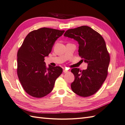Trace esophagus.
Instances as JSON below:
<instances>
[{
	"label": "esophagus",
	"instance_id": "34e87169",
	"mask_svg": "<svg viewBox=\"0 0 125 125\" xmlns=\"http://www.w3.org/2000/svg\"><path fill=\"white\" fill-rule=\"evenodd\" d=\"M63 72L64 73H68V71H67V70H66V69H64L63 70Z\"/></svg>",
	"mask_w": 125,
	"mask_h": 125
}]
</instances>
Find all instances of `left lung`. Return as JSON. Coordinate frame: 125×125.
Segmentation results:
<instances>
[{
	"instance_id": "8db88e82",
	"label": "left lung",
	"mask_w": 125,
	"mask_h": 125,
	"mask_svg": "<svg viewBox=\"0 0 125 125\" xmlns=\"http://www.w3.org/2000/svg\"><path fill=\"white\" fill-rule=\"evenodd\" d=\"M63 35L77 41L79 56L87 63L85 70L81 71L77 68L71 70L75 76L72 90L81 96L92 95L100 89L108 75L110 56L104 40L87 26L68 30Z\"/></svg>"
}]
</instances>
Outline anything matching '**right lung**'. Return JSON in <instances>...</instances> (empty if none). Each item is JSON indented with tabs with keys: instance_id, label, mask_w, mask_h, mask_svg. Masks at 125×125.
Returning a JSON list of instances; mask_svg holds the SVG:
<instances>
[{
	"instance_id": "right-lung-1",
	"label": "right lung",
	"mask_w": 125,
	"mask_h": 125,
	"mask_svg": "<svg viewBox=\"0 0 125 125\" xmlns=\"http://www.w3.org/2000/svg\"><path fill=\"white\" fill-rule=\"evenodd\" d=\"M65 31L43 27L30 32L17 52V73L25 92L34 98H42L52 91L56 79L62 72L59 66L44 62L56 41Z\"/></svg>"
}]
</instances>
